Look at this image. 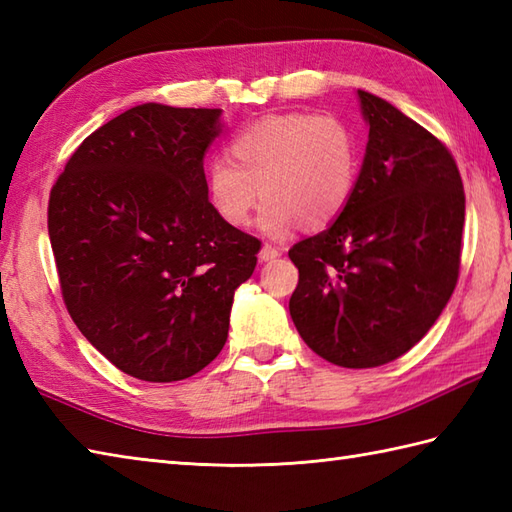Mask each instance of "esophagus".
<instances>
[{
    "mask_svg": "<svg viewBox=\"0 0 512 512\" xmlns=\"http://www.w3.org/2000/svg\"><path fill=\"white\" fill-rule=\"evenodd\" d=\"M279 255V248H275L273 244H264L262 250H259V259H262V262H270V259H277Z\"/></svg>",
    "mask_w": 512,
    "mask_h": 512,
    "instance_id": "esophagus-1",
    "label": "esophagus"
}]
</instances>
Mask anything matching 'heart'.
<instances>
[{"mask_svg": "<svg viewBox=\"0 0 512 512\" xmlns=\"http://www.w3.org/2000/svg\"><path fill=\"white\" fill-rule=\"evenodd\" d=\"M358 178V138L332 114H275L228 143V160L206 167V195L231 226H246L266 200L259 226L286 235L297 224L323 228L343 213Z\"/></svg>", "mask_w": 512, "mask_h": 512, "instance_id": "1", "label": "heart"}]
</instances>
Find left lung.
<instances>
[{"mask_svg": "<svg viewBox=\"0 0 512 512\" xmlns=\"http://www.w3.org/2000/svg\"><path fill=\"white\" fill-rule=\"evenodd\" d=\"M369 127L352 200L288 250L299 268L290 317L339 367H378L409 352L458 284L464 189L440 140L385 99L358 90Z\"/></svg>", "mask_w": 512, "mask_h": 512, "instance_id": "1", "label": "left lung"}]
</instances>
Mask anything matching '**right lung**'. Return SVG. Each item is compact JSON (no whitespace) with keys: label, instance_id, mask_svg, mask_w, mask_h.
I'll list each match as a JSON object with an SVG mask.
<instances>
[{"label":"right lung","instance_id":"obj_1","mask_svg":"<svg viewBox=\"0 0 512 512\" xmlns=\"http://www.w3.org/2000/svg\"><path fill=\"white\" fill-rule=\"evenodd\" d=\"M222 110L143 103L83 140L54 182L48 233L65 308L121 372L173 383L222 352L259 239L209 202Z\"/></svg>","mask_w":512,"mask_h":512}]
</instances>
